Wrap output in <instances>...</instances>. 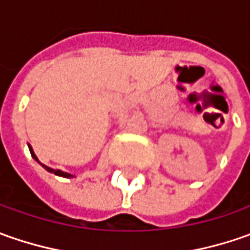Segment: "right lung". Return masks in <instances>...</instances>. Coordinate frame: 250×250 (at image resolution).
I'll list each match as a JSON object with an SVG mask.
<instances>
[{"label":"right lung","instance_id":"obj_1","mask_svg":"<svg viewBox=\"0 0 250 250\" xmlns=\"http://www.w3.org/2000/svg\"><path fill=\"white\" fill-rule=\"evenodd\" d=\"M29 150H30V154H32V157H33V159L36 160V161H39V159L36 157V154H34L33 149H32L30 146H29ZM39 163H40V161H39ZM40 164H42V163H40ZM42 166H43V167L45 168V169H47L48 172H54L55 175H60V177H63V178H72L73 177V175H71V174H68V172H63V171H61V169H53V168L47 167V166H44V164H42Z\"/></svg>","mask_w":250,"mask_h":250}]
</instances>
